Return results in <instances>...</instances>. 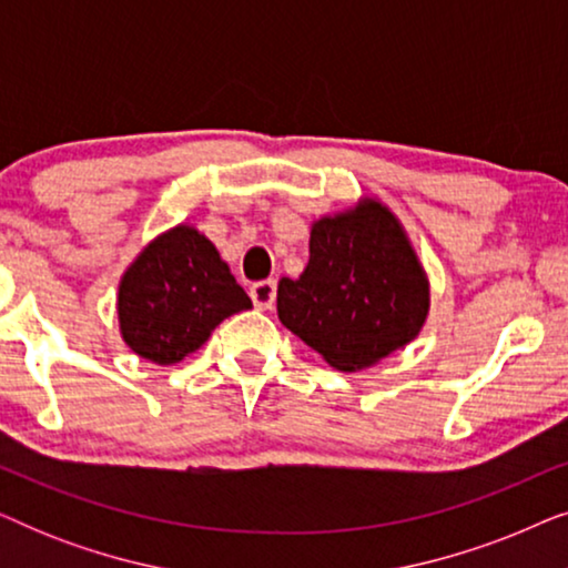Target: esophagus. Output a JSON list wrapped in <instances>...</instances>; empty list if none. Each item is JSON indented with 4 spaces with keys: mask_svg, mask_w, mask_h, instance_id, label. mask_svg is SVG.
<instances>
[{
    "mask_svg": "<svg viewBox=\"0 0 568 568\" xmlns=\"http://www.w3.org/2000/svg\"><path fill=\"white\" fill-rule=\"evenodd\" d=\"M251 300L258 310H271L276 300V284L274 282H258L251 286Z\"/></svg>",
    "mask_w": 568,
    "mask_h": 568,
    "instance_id": "esophagus-1",
    "label": "esophagus"
}]
</instances>
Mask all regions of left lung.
Masks as SVG:
<instances>
[{
  "instance_id": "8db88e82",
  "label": "left lung",
  "mask_w": 568,
  "mask_h": 568,
  "mask_svg": "<svg viewBox=\"0 0 568 568\" xmlns=\"http://www.w3.org/2000/svg\"><path fill=\"white\" fill-rule=\"evenodd\" d=\"M278 321L333 369L359 372L422 333L429 278L398 216L364 196L310 230V261L276 290Z\"/></svg>"
}]
</instances>
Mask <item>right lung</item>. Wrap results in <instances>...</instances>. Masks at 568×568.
<instances>
[{
	"label": "right lung",
	"instance_id": "1",
	"mask_svg": "<svg viewBox=\"0 0 568 568\" xmlns=\"http://www.w3.org/2000/svg\"><path fill=\"white\" fill-rule=\"evenodd\" d=\"M251 307L212 240L185 222L144 245L123 271L115 302L121 338L160 367L185 359L224 317Z\"/></svg>",
	"mask_w": 568,
	"mask_h": 568
}]
</instances>
